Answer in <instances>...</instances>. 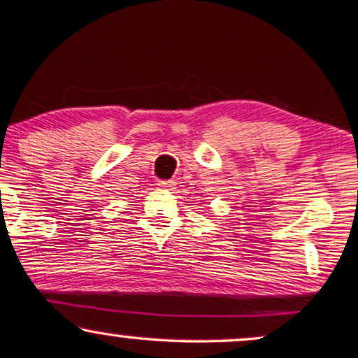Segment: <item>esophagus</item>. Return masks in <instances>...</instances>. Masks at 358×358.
I'll return each mask as SVG.
<instances>
[{
  "label": "esophagus",
  "instance_id": "1",
  "mask_svg": "<svg viewBox=\"0 0 358 358\" xmlns=\"http://www.w3.org/2000/svg\"><path fill=\"white\" fill-rule=\"evenodd\" d=\"M158 187L159 188H173L175 187V182L173 180H162V182H158Z\"/></svg>",
  "mask_w": 358,
  "mask_h": 358
}]
</instances>
